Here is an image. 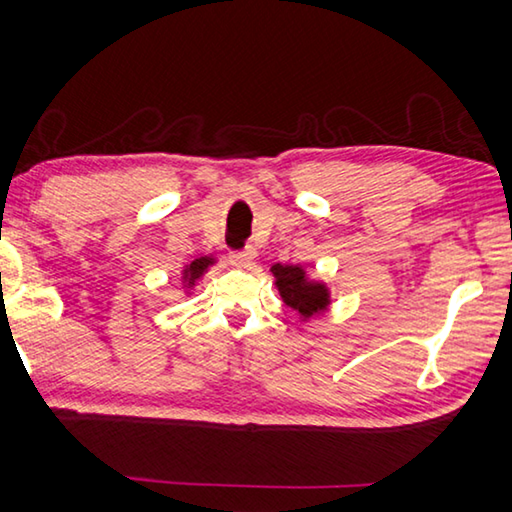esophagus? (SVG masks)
<instances>
[{
    "label": "esophagus",
    "mask_w": 512,
    "mask_h": 512,
    "mask_svg": "<svg viewBox=\"0 0 512 512\" xmlns=\"http://www.w3.org/2000/svg\"><path fill=\"white\" fill-rule=\"evenodd\" d=\"M255 257H257V250H255V248L237 250V253L230 255L232 264L239 266V268H250V266H253V264H255Z\"/></svg>",
    "instance_id": "esophagus-1"
}]
</instances>
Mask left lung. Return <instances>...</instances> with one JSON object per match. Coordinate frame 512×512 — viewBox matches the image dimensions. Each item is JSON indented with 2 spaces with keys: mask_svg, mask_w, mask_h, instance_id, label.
<instances>
[{
  "mask_svg": "<svg viewBox=\"0 0 512 512\" xmlns=\"http://www.w3.org/2000/svg\"><path fill=\"white\" fill-rule=\"evenodd\" d=\"M271 273L275 277V287L280 291L284 305L298 311L300 320H309L325 314L332 305V296L325 282L309 277L307 271L298 264H273Z\"/></svg>",
  "mask_w": 512,
  "mask_h": 512,
  "instance_id": "left-lung-1",
  "label": "left lung"
}]
</instances>
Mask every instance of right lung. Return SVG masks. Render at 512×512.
<instances>
[{
    "mask_svg": "<svg viewBox=\"0 0 512 512\" xmlns=\"http://www.w3.org/2000/svg\"><path fill=\"white\" fill-rule=\"evenodd\" d=\"M212 264H216V259L212 257V255H203V257H196L194 262H189V264H185V268H183V289H194L196 287V282L201 280V277L207 273V268H210Z\"/></svg>",
    "mask_w": 512,
    "mask_h": 512,
    "instance_id": "obj_1",
    "label": "right lung"
}]
</instances>
